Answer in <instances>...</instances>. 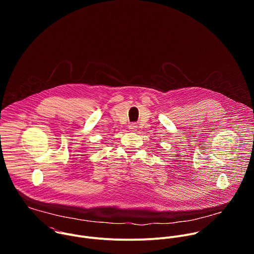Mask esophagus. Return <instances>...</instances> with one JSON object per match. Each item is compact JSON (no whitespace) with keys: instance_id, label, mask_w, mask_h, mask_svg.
<instances>
[{"instance_id":"esophagus-1","label":"esophagus","mask_w":254,"mask_h":254,"mask_svg":"<svg viewBox=\"0 0 254 254\" xmlns=\"http://www.w3.org/2000/svg\"><path fill=\"white\" fill-rule=\"evenodd\" d=\"M128 128H129L131 131H133V130L136 128V125H135V124H130V125L128 126Z\"/></svg>"}]
</instances>
